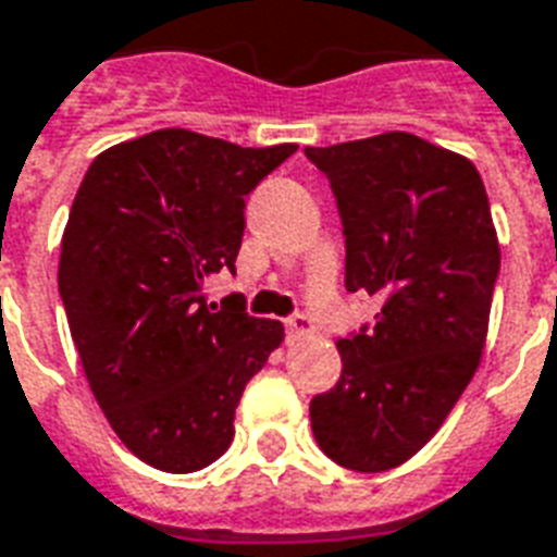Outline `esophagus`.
Listing matches in <instances>:
<instances>
[{
	"label": "esophagus",
	"mask_w": 557,
	"mask_h": 557,
	"mask_svg": "<svg viewBox=\"0 0 557 557\" xmlns=\"http://www.w3.org/2000/svg\"><path fill=\"white\" fill-rule=\"evenodd\" d=\"M286 324V333H289V339H304V336H312L315 333V324H312L310 315H304V312H295L289 319L283 321Z\"/></svg>",
	"instance_id": "1"
}]
</instances>
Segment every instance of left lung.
I'll return each mask as SVG.
<instances>
[{"instance_id":"8db88e82","label":"left lung","mask_w":557,"mask_h":557,"mask_svg":"<svg viewBox=\"0 0 557 557\" xmlns=\"http://www.w3.org/2000/svg\"><path fill=\"white\" fill-rule=\"evenodd\" d=\"M331 180L345 289L381 300L336 342L342 374L310 401L315 443L339 467L386 472L425 446L472 381L498 277L475 164L410 132L307 147Z\"/></svg>"}]
</instances>
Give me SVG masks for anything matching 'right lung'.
<instances>
[{"label": "right lung", "mask_w": 557, "mask_h": 557, "mask_svg": "<svg viewBox=\"0 0 557 557\" xmlns=\"http://www.w3.org/2000/svg\"><path fill=\"white\" fill-rule=\"evenodd\" d=\"M298 150L159 129L100 152L61 238L59 295L90 393L144 463L197 472L233 443L247 381L283 324L242 295L206 304L209 274L236 271L245 197Z\"/></svg>", "instance_id": "add662e5"}]
</instances>
